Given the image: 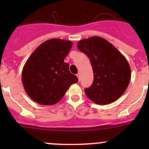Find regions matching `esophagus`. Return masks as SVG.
<instances>
[{"label": "esophagus", "instance_id": "obj_1", "mask_svg": "<svg viewBox=\"0 0 149 149\" xmlns=\"http://www.w3.org/2000/svg\"><path fill=\"white\" fill-rule=\"evenodd\" d=\"M76 76H77L78 79H79V81H80V76H81L80 73H77V74H76Z\"/></svg>", "mask_w": 149, "mask_h": 149}]
</instances>
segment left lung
Wrapping results in <instances>:
<instances>
[{
    "label": "left lung",
    "mask_w": 149,
    "mask_h": 149,
    "mask_svg": "<svg viewBox=\"0 0 149 149\" xmlns=\"http://www.w3.org/2000/svg\"><path fill=\"white\" fill-rule=\"evenodd\" d=\"M78 48L88 57L94 81L86 88V95L94 102L107 104L118 100L130 80V68L124 56L104 39L100 37L82 40Z\"/></svg>",
    "instance_id": "8db88e82"
}]
</instances>
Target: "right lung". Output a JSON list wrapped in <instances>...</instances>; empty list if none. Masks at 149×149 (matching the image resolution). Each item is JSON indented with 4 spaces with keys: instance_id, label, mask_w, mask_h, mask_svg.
Segmentation results:
<instances>
[{
    "instance_id": "right-lung-1",
    "label": "right lung",
    "mask_w": 149,
    "mask_h": 149,
    "mask_svg": "<svg viewBox=\"0 0 149 149\" xmlns=\"http://www.w3.org/2000/svg\"><path fill=\"white\" fill-rule=\"evenodd\" d=\"M72 42L51 39L40 45L26 61L22 83L31 100L42 105L58 103L71 84L78 82L64 59Z\"/></svg>"
}]
</instances>
